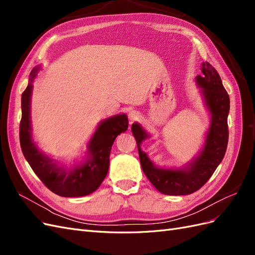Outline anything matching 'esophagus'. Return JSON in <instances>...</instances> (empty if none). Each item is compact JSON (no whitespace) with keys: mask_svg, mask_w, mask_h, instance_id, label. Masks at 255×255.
Instances as JSON below:
<instances>
[{"mask_svg":"<svg viewBox=\"0 0 255 255\" xmlns=\"http://www.w3.org/2000/svg\"><path fill=\"white\" fill-rule=\"evenodd\" d=\"M128 119L130 122H134L137 119H139V114H138V112L136 111H132L128 114Z\"/></svg>","mask_w":255,"mask_h":255,"instance_id":"34e87169","label":"esophagus"}]
</instances>
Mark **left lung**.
Wrapping results in <instances>:
<instances>
[{
	"mask_svg": "<svg viewBox=\"0 0 255 255\" xmlns=\"http://www.w3.org/2000/svg\"><path fill=\"white\" fill-rule=\"evenodd\" d=\"M201 70L203 74L197 76V83L203 88V97L212 113V123L201 154L186 169H165L154 166L146 154L140 150V143L148 135L137 123L132 126L143 173L161 194L185 196L199 190L210 180L225 157L229 140L230 98L220 75L210 63H203Z\"/></svg>",
	"mask_w": 255,
	"mask_h": 255,
	"instance_id": "obj_1",
	"label": "left lung"
}]
</instances>
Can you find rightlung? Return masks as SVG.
Returning a JSON list of instances; mask_svg holds the SVG:
<instances>
[{"mask_svg": "<svg viewBox=\"0 0 255 255\" xmlns=\"http://www.w3.org/2000/svg\"><path fill=\"white\" fill-rule=\"evenodd\" d=\"M38 67L30 72V82L35 78ZM32 84H28L21 97L22 117L20 121V144L23 155L36 175L54 194L61 197H83L98 189L109 171L112 145L120 133L126 132L128 121L126 115H118L100 123L88 144L89 157L73 170L58 168L52 160L36 148L32 139L29 122V103Z\"/></svg>", "mask_w": 255, "mask_h": 255, "instance_id": "right-lung-1", "label": "right lung"}]
</instances>
